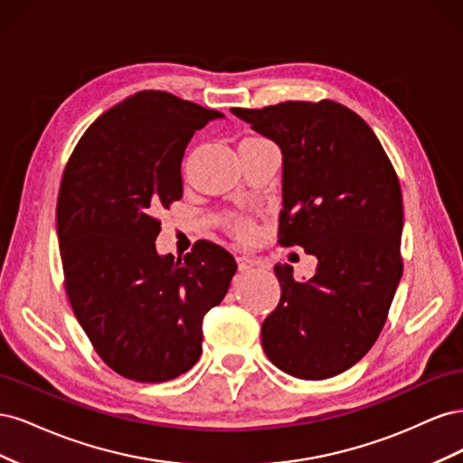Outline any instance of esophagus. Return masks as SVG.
<instances>
[{
    "mask_svg": "<svg viewBox=\"0 0 463 463\" xmlns=\"http://www.w3.org/2000/svg\"><path fill=\"white\" fill-rule=\"evenodd\" d=\"M255 264H257V259H253V257H247V255H240V257H237V266H240V270L253 269Z\"/></svg>",
    "mask_w": 463,
    "mask_h": 463,
    "instance_id": "1",
    "label": "esophagus"
}]
</instances>
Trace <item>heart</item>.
Here are the masks:
<instances>
[{
  "label": "heart",
  "mask_w": 463,
  "mask_h": 463,
  "mask_svg": "<svg viewBox=\"0 0 463 463\" xmlns=\"http://www.w3.org/2000/svg\"><path fill=\"white\" fill-rule=\"evenodd\" d=\"M232 228L235 230V233L247 237V235H250V232H253V223H250L249 220H243V218H235L232 222Z\"/></svg>",
  "instance_id": "b5f03b06"
}]
</instances>
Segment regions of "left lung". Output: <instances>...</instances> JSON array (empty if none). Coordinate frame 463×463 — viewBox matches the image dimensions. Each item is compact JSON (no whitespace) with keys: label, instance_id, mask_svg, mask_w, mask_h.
Instances as JSON below:
<instances>
[{"label":"left lung","instance_id":"left-lung-1","mask_svg":"<svg viewBox=\"0 0 463 463\" xmlns=\"http://www.w3.org/2000/svg\"><path fill=\"white\" fill-rule=\"evenodd\" d=\"M232 114L282 150L278 243L318 260L301 282L274 266L282 296L262 322L264 354L305 381L340 374L376 342L403 272L398 175L369 125L338 102Z\"/></svg>","mask_w":463,"mask_h":463}]
</instances>
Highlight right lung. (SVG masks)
<instances>
[{"instance_id": "right-lung-1", "label": "right lung", "mask_w": 463, "mask_h": 463, "mask_svg": "<svg viewBox=\"0 0 463 463\" xmlns=\"http://www.w3.org/2000/svg\"><path fill=\"white\" fill-rule=\"evenodd\" d=\"M216 109L141 90L109 108L80 137L58 194L65 291L79 325L109 369L165 383L203 354V318L237 270L216 243L184 259L158 255L164 208L184 194L181 160Z\"/></svg>"}]
</instances>
